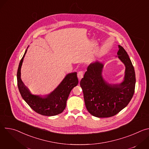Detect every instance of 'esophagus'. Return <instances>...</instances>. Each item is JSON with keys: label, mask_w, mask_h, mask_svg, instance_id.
Here are the masks:
<instances>
[{"label": "esophagus", "mask_w": 149, "mask_h": 149, "mask_svg": "<svg viewBox=\"0 0 149 149\" xmlns=\"http://www.w3.org/2000/svg\"><path fill=\"white\" fill-rule=\"evenodd\" d=\"M83 75H84V72L82 71H79L78 72L77 76L79 79H81L83 77Z\"/></svg>", "instance_id": "esophagus-1"}]
</instances>
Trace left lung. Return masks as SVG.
<instances>
[{
  "label": "left lung",
  "instance_id": "obj_1",
  "mask_svg": "<svg viewBox=\"0 0 149 149\" xmlns=\"http://www.w3.org/2000/svg\"><path fill=\"white\" fill-rule=\"evenodd\" d=\"M118 58L125 66L124 81L119 85H110L103 79V64L95 62L88 67L80 86L86 107L93 116L110 117L116 115L128 105L135 90L136 75L132 61L125 50L118 45Z\"/></svg>",
  "mask_w": 149,
  "mask_h": 149
}]
</instances>
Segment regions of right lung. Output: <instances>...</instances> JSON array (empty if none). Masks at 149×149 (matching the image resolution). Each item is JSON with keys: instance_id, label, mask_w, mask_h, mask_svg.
<instances>
[{"instance_id": "add662e5", "label": "right lung", "mask_w": 149, "mask_h": 149, "mask_svg": "<svg viewBox=\"0 0 149 149\" xmlns=\"http://www.w3.org/2000/svg\"><path fill=\"white\" fill-rule=\"evenodd\" d=\"M28 48L20 61L17 72V87L20 95L29 107L37 113L45 116L58 115L65 109L71 91L78 84L77 72L67 75L58 87L45 98L31 94L20 78V68Z\"/></svg>"}]
</instances>
